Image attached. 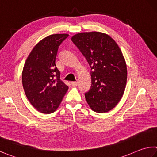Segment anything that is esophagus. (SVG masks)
Returning <instances> with one entry per match:
<instances>
[{"instance_id":"obj_1","label":"esophagus","mask_w":157,"mask_h":157,"mask_svg":"<svg viewBox=\"0 0 157 157\" xmlns=\"http://www.w3.org/2000/svg\"><path fill=\"white\" fill-rule=\"evenodd\" d=\"M71 85H72V86L75 87V86H78V82H71Z\"/></svg>"}]
</instances>
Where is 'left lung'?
I'll return each instance as SVG.
<instances>
[{"mask_svg": "<svg viewBox=\"0 0 157 157\" xmlns=\"http://www.w3.org/2000/svg\"><path fill=\"white\" fill-rule=\"evenodd\" d=\"M71 40L91 68V86L85 93L90 108L107 113L121 100L127 82V67L120 48L108 34L91 31L77 33Z\"/></svg>", "mask_w": 157, "mask_h": 157, "instance_id": "left-lung-1", "label": "left lung"}]
</instances>
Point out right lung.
<instances>
[{
	"label": "right lung",
	"instance_id": "add662e5",
	"mask_svg": "<svg viewBox=\"0 0 157 157\" xmlns=\"http://www.w3.org/2000/svg\"><path fill=\"white\" fill-rule=\"evenodd\" d=\"M69 34H52L41 40L31 51L22 73V86L28 100L40 113L57 110L69 87L59 79L56 65L58 47Z\"/></svg>",
	"mask_w": 157,
	"mask_h": 157
}]
</instances>
